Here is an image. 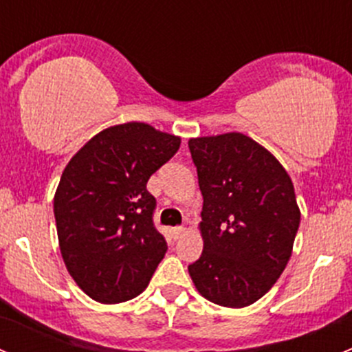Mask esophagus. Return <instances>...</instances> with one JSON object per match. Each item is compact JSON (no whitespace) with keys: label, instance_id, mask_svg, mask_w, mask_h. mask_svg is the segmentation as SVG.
Listing matches in <instances>:
<instances>
[{"label":"esophagus","instance_id":"34e87169","mask_svg":"<svg viewBox=\"0 0 352 352\" xmlns=\"http://www.w3.org/2000/svg\"><path fill=\"white\" fill-rule=\"evenodd\" d=\"M184 233H186V228H184V226H175V228H172V236L175 240H179Z\"/></svg>","mask_w":352,"mask_h":352}]
</instances>
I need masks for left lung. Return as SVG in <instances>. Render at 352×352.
Returning a JSON list of instances; mask_svg holds the SVG:
<instances>
[{
    "label": "left lung",
    "instance_id": "left-lung-1",
    "mask_svg": "<svg viewBox=\"0 0 352 352\" xmlns=\"http://www.w3.org/2000/svg\"><path fill=\"white\" fill-rule=\"evenodd\" d=\"M202 199L201 257L189 265L216 305L248 307L285 271L300 226L294 187L281 163L242 133L189 141Z\"/></svg>",
    "mask_w": 352,
    "mask_h": 352
}]
</instances>
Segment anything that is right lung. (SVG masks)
Listing matches in <instances>:
<instances>
[{
  "label": "right lung",
  "instance_id": "right-lung-1",
  "mask_svg": "<svg viewBox=\"0 0 352 352\" xmlns=\"http://www.w3.org/2000/svg\"><path fill=\"white\" fill-rule=\"evenodd\" d=\"M179 148L180 138L127 122L98 133L66 165L54 196L59 248L95 301L138 296L162 262L168 247L146 184Z\"/></svg>",
  "mask_w": 352,
  "mask_h": 352
}]
</instances>
